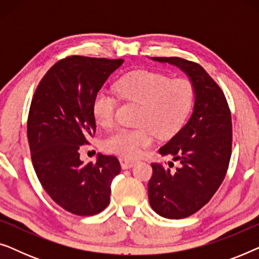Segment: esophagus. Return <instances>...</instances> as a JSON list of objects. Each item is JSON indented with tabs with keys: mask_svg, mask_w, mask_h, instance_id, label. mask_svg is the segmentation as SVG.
I'll use <instances>...</instances> for the list:
<instances>
[{
	"mask_svg": "<svg viewBox=\"0 0 259 259\" xmlns=\"http://www.w3.org/2000/svg\"><path fill=\"white\" fill-rule=\"evenodd\" d=\"M119 160H120V164H121L122 168H131L132 166L136 165V162H137V160H134V159H128L125 157H121Z\"/></svg>",
	"mask_w": 259,
	"mask_h": 259,
	"instance_id": "34e87169",
	"label": "esophagus"
}]
</instances>
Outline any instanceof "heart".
<instances>
[{"mask_svg":"<svg viewBox=\"0 0 259 259\" xmlns=\"http://www.w3.org/2000/svg\"><path fill=\"white\" fill-rule=\"evenodd\" d=\"M116 91L126 100L141 104L137 125L121 127L106 138L104 146L111 153L125 158L140 154L152 146L155 133L171 137L182 128L192 109L196 91L192 81L186 77L169 79L166 74L141 69L121 77ZM93 115L99 125L109 128L114 125L118 98L101 90L93 100Z\"/></svg>","mask_w":259,"mask_h":259,"instance_id":"obj_1","label":"heart"}]
</instances>
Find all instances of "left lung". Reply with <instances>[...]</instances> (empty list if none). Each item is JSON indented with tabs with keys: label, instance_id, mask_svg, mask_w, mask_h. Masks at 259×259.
<instances>
[{
	"label": "left lung",
	"instance_id": "obj_1",
	"mask_svg": "<svg viewBox=\"0 0 259 259\" xmlns=\"http://www.w3.org/2000/svg\"><path fill=\"white\" fill-rule=\"evenodd\" d=\"M152 59L179 67L196 91L190 120L159 150L179 167L173 169L172 161L168 167L153 162L148 182L151 207L161 217L182 219L206 205L225 178L232 150L231 111L221 87L200 65L177 56Z\"/></svg>",
	"mask_w": 259,
	"mask_h": 259
}]
</instances>
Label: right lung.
<instances>
[{"instance_id": "right-lung-1", "label": "right lung", "mask_w": 259, "mask_h": 259, "mask_svg": "<svg viewBox=\"0 0 259 259\" xmlns=\"http://www.w3.org/2000/svg\"><path fill=\"white\" fill-rule=\"evenodd\" d=\"M122 62L67 56L45 74L31 99L27 137L35 173L49 197L73 214L105 210L121 169L114 155L99 154L95 162L83 164L80 150L97 132L95 94Z\"/></svg>"}]
</instances>
